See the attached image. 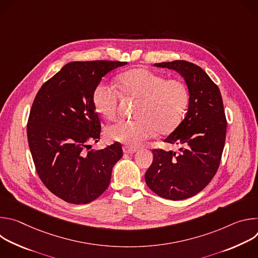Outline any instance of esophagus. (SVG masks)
Here are the masks:
<instances>
[{
  "label": "esophagus",
  "mask_w": 258,
  "mask_h": 258,
  "mask_svg": "<svg viewBox=\"0 0 258 258\" xmlns=\"http://www.w3.org/2000/svg\"><path fill=\"white\" fill-rule=\"evenodd\" d=\"M123 152L126 154H134L137 152V149H133V148H128V147H123Z\"/></svg>",
  "instance_id": "esophagus-1"
}]
</instances>
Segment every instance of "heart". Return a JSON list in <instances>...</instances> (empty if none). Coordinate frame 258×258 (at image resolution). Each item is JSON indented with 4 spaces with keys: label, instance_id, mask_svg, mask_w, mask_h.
Instances as JSON below:
<instances>
[{
    "label": "heart",
    "instance_id": "b5f03b06",
    "mask_svg": "<svg viewBox=\"0 0 258 258\" xmlns=\"http://www.w3.org/2000/svg\"><path fill=\"white\" fill-rule=\"evenodd\" d=\"M121 93L136 100V120H118L106 131L108 140L128 148H138L156 133H171L181 121L189 102L186 85L178 80H165L162 76L144 68L126 71L117 79ZM119 102L118 92L101 83L93 93L97 112L107 119L115 117Z\"/></svg>",
    "mask_w": 258,
    "mask_h": 258
}]
</instances>
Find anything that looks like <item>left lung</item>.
Segmentation results:
<instances>
[{"instance_id":"obj_1","label":"left lung","mask_w":258,"mask_h":258,"mask_svg":"<svg viewBox=\"0 0 258 258\" xmlns=\"http://www.w3.org/2000/svg\"><path fill=\"white\" fill-rule=\"evenodd\" d=\"M154 66L179 73L188 88L189 104L185 118L164 139L180 148L177 152L153 150L145 180L160 197L187 199L208 185L219 166L227 133L223 99L218 87L196 64L175 60Z\"/></svg>"}]
</instances>
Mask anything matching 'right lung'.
Returning a JSON list of instances; mask_svg holds the SVG:
<instances>
[{"label":"right lung","mask_w":258,"mask_h":258,"mask_svg":"<svg viewBox=\"0 0 258 258\" xmlns=\"http://www.w3.org/2000/svg\"><path fill=\"white\" fill-rule=\"evenodd\" d=\"M119 61H73L47 81L36 94L27 123L30 153L44 185L72 204H87L109 186L112 168L122 157L118 143L91 149L101 123L93 93Z\"/></svg>","instance_id":"1"}]
</instances>
